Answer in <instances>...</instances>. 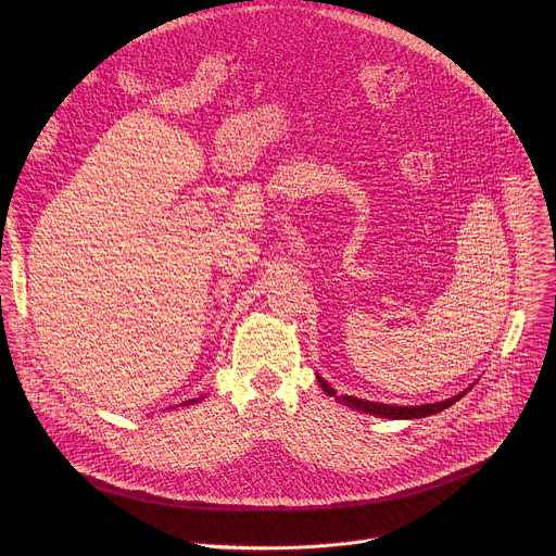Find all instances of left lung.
Returning <instances> with one entry per match:
<instances>
[{
	"label": "left lung",
	"mask_w": 556,
	"mask_h": 556,
	"mask_svg": "<svg viewBox=\"0 0 556 556\" xmlns=\"http://www.w3.org/2000/svg\"><path fill=\"white\" fill-rule=\"evenodd\" d=\"M318 383L323 388V392L327 396H336V390L329 388L320 377H318ZM467 392L458 394V396L450 397V400H443V402H434V404H419V406H396V404H381V402H370V400H362V397L342 396L338 397L340 402H344L346 406H353V408H359L364 413H372V415H379V417H388V419H417V417H426V415H434L447 406H452L454 402H458L460 397L465 396Z\"/></svg>",
	"instance_id": "1"
}]
</instances>
